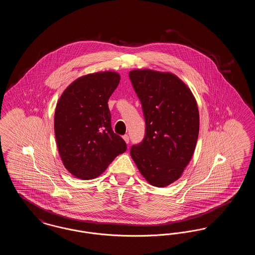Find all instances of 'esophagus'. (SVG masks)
<instances>
[{
    "mask_svg": "<svg viewBox=\"0 0 255 255\" xmlns=\"http://www.w3.org/2000/svg\"><path fill=\"white\" fill-rule=\"evenodd\" d=\"M123 139L125 140V142L128 144L129 143V135L128 134H124L123 135Z\"/></svg>",
    "mask_w": 255,
    "mask_h": 255,
    "instance_id": "34e87169",
    "label": "esophagus"
}]
</instances>
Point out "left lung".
<instances>
[{"instance_id":"8db88e82","label":"left lung","mask_w":255,"mask_h":255,"mask_svg":"<svg viewBox=\"0 0 255 255\" xmlns=\"http://www.w3.org/2000/svg\"><path fill=\"white\" fill-rule=\"evenodd\" d=\"M145 119V136L130 154L151 185L165 187L182 176L194 154L200 117L190 89L177 75L149 69L129 73Z\"/></svg>"}]
</instances>
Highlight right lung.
Returning <instances> with one entry per match:
<instances>
[{"mask_svg":"<svg viewBox=\"0 0 255 255\" xmlns=\"http://www.w3.org/2000/svg\"><path fill=\"white\" fill-rule=\"evenodd\" d=\"M120 73H89L63 92L54 114L56 144L65 168L75 178H97L127 149L111 125L108 100L120 83Z\"/></svg>","mask_w":255,"mask_h":255,"instance_id":"right-lung-1","label":"right lung"}]
</instances>
